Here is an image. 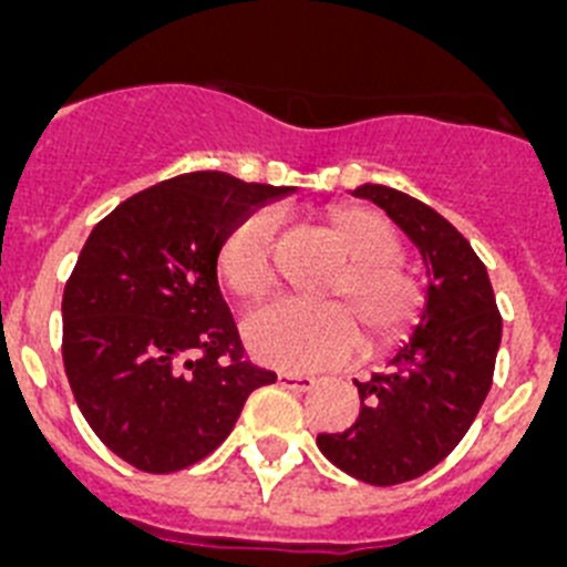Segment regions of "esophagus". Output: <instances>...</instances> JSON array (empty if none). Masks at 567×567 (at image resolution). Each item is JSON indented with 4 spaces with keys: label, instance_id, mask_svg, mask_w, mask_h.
Here are the masks:
<instances>
[{
    "label": "esophagus",
    "instance_id": "esophagus-1",
    "mask_svg": "<svg viewBox=\"0 0 567 567\" xmlns=\"http://www.w3.org/2000/svg\"><path fill=\"white\" fill-rule=\"evenodd\" d=\"M279 386H285V390H293V392H308L310 386L316 384L310 375H302V372H290V370H282L277 375Z\"/></svg>",
    "mask_w": 567,
    "mask_h": 567
}]
</instances>
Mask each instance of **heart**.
Wrapping results in <instances>:
<instances>
[{"label": "heart", "mask_w": 567, "mask_h": 567, "mask_svg": "<svg viewBox=\"0 0 567 567\" xmlns=\"http://www.w3.org/2000/svg\"><path fill=\"white\" fill-rule=\"evenodd\" d=\"M324 228L347 257L324 288L330 305L277 302L257 310L246 321V341L259 361L288 370L341 364L359 350V336L367 353H375L415 328L423 288L398 262L401 239L395 228L367 206L333 208ZM274 234V214L251 212L223 237L217 271L246 302H257L277 285Z\"/></svg>", "instance_id": "obj_1"}]
</instances>
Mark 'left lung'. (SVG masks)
Wrapping results in <instances>:
<instances>
[{
    "instance_id": "1",
    "label": "left lung",
    "mask_w": 567,
    "mask_h": 567,
    "mask_svg": "<svg viewBox=\"0 0 567 567\" xmlns=\"http://www.w3.org/2000/svg\"><path fill=\"white\" fill-rule=\"evenodd\" d=\"M421 248L430 290L415 333L384 372L359 386L350 430L319 435L321 455L355 481L395 486L415 481L463 441L494 379L499 319L486 265L435 208L390 186H359Z\"/></svg>"
}]
</instances>
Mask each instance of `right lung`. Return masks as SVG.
Returning a JSON list of instances; mask_svg holds the SVG:
<instances>
[{"label":"right lung","mask_w":567,"mask_h":567,"mask_svg":"<svg viewBox=\"0 0 567 567\" xmlns=\"http://www.w3.org/2000/svg\"><path fill=\"white\" fill-rule=\"evenodd\" d=\"M288 192L192 172L132 195L86 237L61 299V359L90 430L130 466L203 461L248 395L277 381L246 355L217 251L234 223Z\"/></svg>","instance_id":"right-lung-1"}]
</instances>
